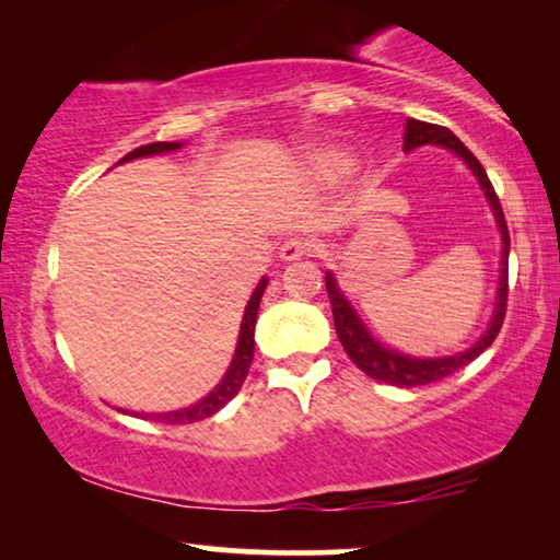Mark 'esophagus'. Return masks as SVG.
I'll use <instances>...</instances> for the list:
<instances>
[{
  "instance_id": "obj_1",
  "label": "esophagus",
  "mask_w": 560,
  "mask_h": 560,
  "mask_svg": "<svg viewBox=\"0 0 560 560\" xmlns=\"http://www.w3.org/2000/svg\"><path fill=\"white\" fill-rule=\"evenodd\" d=\"M310 250H312V243L307 241V237L294 235V237H287V241L281 243L279 258L281 260H300L302 256H307Z\"/></svg>"
}]
</instances>
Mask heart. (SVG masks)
Here are the masks:
<instances>
[{
    "instance_id": "obj_1",
    "label": "heart",
    "mask_w": 560,
    "mask_h": 560,
    "mask_svg": "<svg viewBox=\"0 0 560 560\" xmlns=\"http://www.w3.org/2000/svg\"><path fill=\"white\" fill-rule=\"evenodd\" d=\"M350 168V159L340 151H317L310 155V174L323 178V182H332V178H340L342 174H348Z\"/></svg>"
}]
</instances>
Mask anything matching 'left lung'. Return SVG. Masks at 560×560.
I'll list each match as a JSON object with an SVG mask.
<instances>
[{
  "label": "left lung",
  "instance_id": "left-lung-1",
  "mask_svg": "<svg viewBox=\"0 0 560 560\" xmlns=\"http://www.w3.org/2000/svg\"><path fill=\"white\" fill-rule=\"evenodd\" d=\"M420 145H441L448 148L451 153H456L460 161L471 168V174L479 182L483 197L494 212L499 235H502V268H499V289H497V304L494 315H491V323L487 332L481 335L479 340L474 342L471 348L460 350L456 355H441V358H415L407 353H399V350L386 348L384 342H378L374 335L369 332V327L363 325V319L358 317L353 304L348 302V296L340 292L338 279H335L332 271L325 273V287L327 296H330V307L335 317V330H338V338L346 348L350 361L355 363L363 374L376 378V382L392 384V386H422L430 382H441V378L456 374L458 369L468 366L476 355H481L491 342H494L499 327H502L504 312H506V260H510V230H506V220L502 212V205H499V197L491 186L487 171L476 155L468 151V148L460 143V140L453 136L448 128H441V125L420 122V119H407L405 125V151H415Z\"/></svg>",
  "mask_w": 560,
  "mask_h": 560
}]
</instances>
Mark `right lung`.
Listing matches in <instances>:
<instances>
[{"label": "right lung", "instance_id": "1", "mask_svg": "<svg viewBox=\"0 0 560 560\" xmlns=\"http://www.w3.org/2000/svg\"><path fill=\"white\" fill-rule=\"evenodd\" d=\"M182 145L184 143H148V145L136 148V151H130L125 159H119V163L145 159V155L171 153V151H178ZM266 284H268V279L264 276V279L258 281V287L253 289L248 304H245V315L241 323V335H237V348H235L233 363H230L228 374L222 376V382L214 386L207 397L194 401V405H189V407L174 409V412H153V415H143V417H151V420H155V422H168V424L199 422V420H207V417H212L214 412H220V409L225 407L237 392H241V386L245 382V376H248V369L253 363V348H256L253 332H256V317H258V307H260V296H264V292H266Z\"/></svg>", "mask_w": 560, "mask_h": 560}]
</instances>
